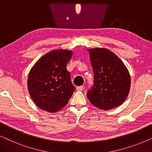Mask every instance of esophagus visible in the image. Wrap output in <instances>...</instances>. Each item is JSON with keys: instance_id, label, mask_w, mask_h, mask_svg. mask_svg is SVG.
I'll return each mask as SVG.
<instances>
[{"instance_id": "34e87169", "label": "esophagus", "mask_w": 152, "mask_h": 152, "mask_svg": "<svg viewBox=\"0 0 152 152\" xmlns=\"http://www.w3.org/2000/svg\"><path fill=\"white\" fill-rule=\"evenodd\" d=\"M83 88H84V86H77V90L79 91H81L83 90Z\"/></svg>"}]
</instances>
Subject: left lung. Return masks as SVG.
Instances as JSON below:
<instances>
[{"label":"left lung","instance_id":"left-lung-1","mask_svg":"<svg viewBox=\"0 0 152 152\" xmlns=\"http://www.w3.org/2000/svg\"><path fill=\"white\" fill-rule=\"evenodd\" d=\"M90 52L94 82L87 92L93 105L110 110L121 105L129 93L131 79L127 68L113 52L106 48H92Z\"/></svg>","mask_w":152,"mask_h":152}]
</instances>
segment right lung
I'll use <instances>...</instances> for the list:
<instances>
[{"label":"right lung","mask_w":152,"mask_h":152,"mask_svg":"<svg viewBox=\"0 0 152 152\" xmlns=\"http://www.w3.org/2000/svg\"><path fill=\"white\" fill-rule=\"evenodd\" d=\"M72 55V52L67 50H53L43 55L30 70L29 93L40 109L50 113L59 111L75 91L66 69Z\"/></svg>","instance_id":"obj_1"}]
</instances>
